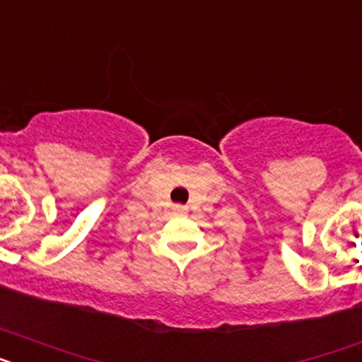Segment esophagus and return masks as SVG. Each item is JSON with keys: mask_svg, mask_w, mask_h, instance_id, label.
Returning <instances> with one entry per match:
<instances>
[{"mask_svg": "<svg viewBox=\"0 0 362 362\" xmlns=\"http://www.w3.org/2000/svg\"><path fill=\"white\" fill-rule=\"evenodd\" d=\"M173 209H175V214H178V215L186 214V206H178V204H176Z\"/></svg>", "mask_w": 362, "mask_h": 362, "instance_id": "1", "label": "esophagus"}]
</instances>
